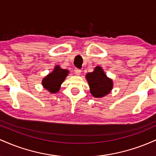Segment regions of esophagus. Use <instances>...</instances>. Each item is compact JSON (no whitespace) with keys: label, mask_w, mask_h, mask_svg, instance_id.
Returning a JSON list of instances; mask_svg holds the SVG:
<instances>
[{"label":"esophagus","mask_w":156,"mask_h":156,"mask_svg":"<svg viewBox=\"0 0 156 156\" xmlns=\"http://www.w3.org/2000/svg\"><path fill=\"white\" fill-rule=\"evenodd\" d=\"M74 72L77 75V76H80V73H81V70H80V69H77V68H76V69H75V70H74Z\"/></svg>","instance_id":"obj_1"}]
</instances>
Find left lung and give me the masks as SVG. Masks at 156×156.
I'll list each match as a JSON object with an SVG mask.
<instances>
[{"label": "left lung", "instance_id": "1", "mask_svg": "<svg viewBox=\"0 0 156 156\" xmlns=\"http://www.w3.org/2000/svg\"><path fill=\"white\" fill-rule=\"evenodd\" d=\"M87 81L90 88V92L94 98H103L110 93L113 88L112 80L108 78L101 67L94 68L92 73H87Z\"/></svg>", "mask_w": 156, "mask_h": 156}]
</instances>
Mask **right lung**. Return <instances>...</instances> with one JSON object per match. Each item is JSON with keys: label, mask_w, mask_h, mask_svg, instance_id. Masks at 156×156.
Here are the masks:
<instances>
[{"label": "right lung", "mask_w": 156, "mask_h": 156, "mask_svg": "<svg viewBox=\"0 0 156 156\" xmlns=\"http://www.w3.org/2000/svg\"><path fill=\"white\" fill-rule=\"evenodd\" d=\"M69 71L60 68L58 65L55 66L53 71L44 77L42 80V86L44 89L51 93H56L60 89L61 84L65 80Z\"/></svg>", "instance_id": "1"}]
</instances>
